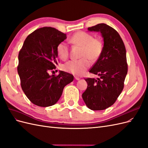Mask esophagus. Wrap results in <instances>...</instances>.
I'll use <instances>...</instances> for the list:
<instances>
[{
	"instance_id": "1",
	"label": "esophagus",
	"mask_w": 148,
	"mask_h": 148,
	"mask_svg": "<svg viewBox=\"0 0 148 148\" xmlns=\"http://www.w3.org/2000/svg\"><path fill=\"white\" fill-rule=\"evenodd\" d=\"M75 79H77V80H79L80 78H79L78 77H76V76H75Z\"/></svg>"
}]
</instances>
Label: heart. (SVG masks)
I'll use <instances>...</instances> for the list:
<instances>
[{
	"mask_svg": "<svg viewBox=\"0 0 148 148\" xmlns=\"http://www.w3.org/2000/svg\"><path fill=\"white\" fill-rule=\"evenodd\" d=\"M70 42L74 45L82 47L79 60H70L63 65V70L66 72L76 75L83 74L90 66V61L95 62L99 59L103 51V43L99 38L86 32H78L70 38ZM57 53L62 60H66L69 55V48L67 44L62 42L57 46Z\"/></svg>",
	"mask_w": 148,
	"mask_h": 148,
	"instance_id": "obj_1",
	"label": "heart"
}]
</instances>
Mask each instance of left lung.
<instances>
[{
  "instance_id": "obj_1",
  "label": "left lung",
  "mask_w": 148,
  "mask_h": 148,
  "mask_svg": "<svg viewBox=\"0 0 148 148\" xmlns=\"http://www.w3.org/2000/svg\"><path fill=\"white\" fill-rule=\"evenodd\" d=\"M88 29L101 33L104 47L99 59L89 70L100 78H84L88 87L82 97L91 110H104L114 104L123 89L128 71L126 49L117 31L110 26L100 23Z\"/></svg>"
}]
</instances>
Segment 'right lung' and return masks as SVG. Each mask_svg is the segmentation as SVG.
Instances as JSON below:
<instances>
[{
    "mask_svg": "<svg viewBox=\"0 0 148 148\" xmlns=\"http://www.w3.org/2000/svg\"><path fill=\"white\" fill-rule=\"evenodd\" d=\"M66 38V34L54 28L43 27L29 34L20 49L17 70L21 86L35 105L55 104L64 87L73 82V76L65 71H60L57 76L48 73L56 69L57 46Z\"/></svg>",
    "mask_w": 148,
    "mask_h": 148,
    "instance_id": "obj_1",
    "label": "right lung"
}]
</instances>
